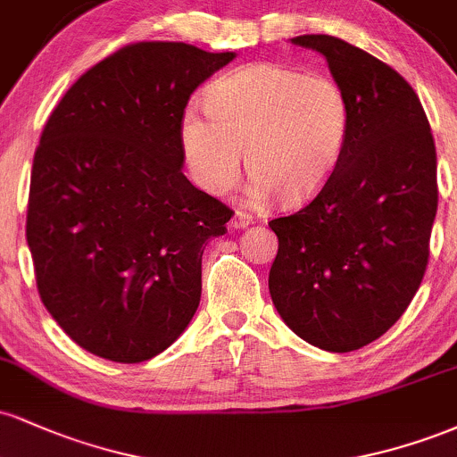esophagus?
Returning <instances> with one entry per match:
<instances>
[{
	"label": "esophagus",
	"instance_id": "34e87169",
	"mask_svg": "<svg viewBox=\"0 0 457 457\" xmlns=\"http://www.w3.org/2000/svg\"><path fill=\"white\" fill-rule=\"evenodd\" d=\"M251 223H253V217H251V214H246V212H240V211L236 212L232 217V221H229V225H232L234 229H246Z\"/></svg>",
	"mask_w": 457,
	"mask_h": 457
}]
</instances>
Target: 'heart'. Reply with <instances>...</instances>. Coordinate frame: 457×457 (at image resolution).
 Segmentation results:
<instances>
[{
    "label": "heart",
    "instance_id": "b5f03b06",
    "mask_svg": "<svg viewBox=\"0 0 457 457\" xmlns=\"http://www.w3.org/2000/svg\"><path fill=\"white\" fill-rule=\"evenodd\" d=\"M208 113L187 107L180 145L193 180L211 193L236 185L240 162L249 195L283 206L316 197L333 178L350 133V104L337 81L287 66L253 64L206 92Z\"/></svg>",
    "mask_w": 457,
    "mask_h": 457
}]
</instances>
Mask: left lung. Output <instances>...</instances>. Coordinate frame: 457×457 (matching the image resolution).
I'll return each instance as SVG.
<instances>
[{"mask_svg":"<svg viewBox=\"0 0 457 457\" xmlns=\"http://www.w3.org/2000/svg\"><path fill=\"white\" fill-rule=\"evenodd\" d=\"M292 45L328 62L348 98L350 133L313 202L269 223L279 238L269 290L298 337L350 353L385 335L421 286L438 206L436 148L400 72L335 36Z\"/></svg>","mask_w":457,"mask_h":457,"instance_id":"left-lung-1","label":"left lung"}]
</instances>
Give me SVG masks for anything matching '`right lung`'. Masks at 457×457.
Returning <instances> with one entry per match:
<instances>
[{
	"label": "right lung",
	"mask_w": 457,
	"mask_h": 457,
	"mask_svg": "<svg viewBox=\"0 0 457 457\" xmlns=\"http://www.w3.org/2000/svg\"><path fill=\"white\" fill-rule=\"evenodd\" d=\"M234 57L129 45L79 77L46 120L25 234L46 312L87 353L141 363L195 316L204 245L232 211L182 174L180 120Z\"/></svg>",
	"instance_id": "right-lung-1"
}]
</instances>
